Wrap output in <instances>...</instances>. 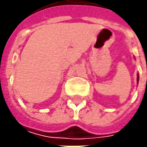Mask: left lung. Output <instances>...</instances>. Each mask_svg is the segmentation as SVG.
<instances>
[{
	"label": "left lung",
	"instance_id": "left-lung-1",
	"mask_svg": "<svg viewBox=\"0 0 147 147\" xmlns=\"http://www.w3.org/2000/svg\"><path fill=\"white\" fill-rule=\"evenodd\" d=\"M138 81H139V75L138 74Z\"/></svg>",
	"mask_w": 147,
	"mask_h": 147
}]
</instances>
